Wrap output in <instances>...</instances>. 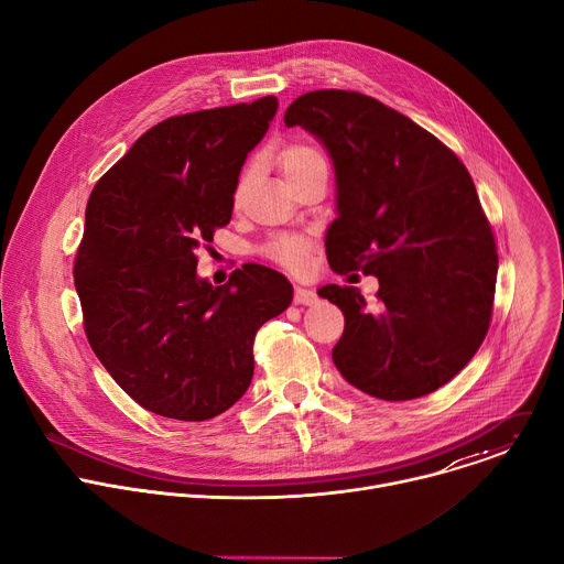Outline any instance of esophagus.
Returning <instances> with one entry per match:
<instances>
[{
    "mask_svg": "<svg viewBox=\"0 0 564 564\" xmlns=\"http://www.w3.org/2000/svg\"><path fill=\"white\" fill-rule=\"evenodd\" d=\"M314 301H316V292L312 288H305V285H296L294 288V303L312 305Z\"/></svg>",
    "mask_w": 564,
    "mask_h": 564,
    "instance_id": "34e87169",
    "label": "esophagus"
}]
</instances>
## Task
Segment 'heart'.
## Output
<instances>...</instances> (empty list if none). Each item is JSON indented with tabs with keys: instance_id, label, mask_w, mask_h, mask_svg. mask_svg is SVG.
<instances>
[{
	"instance_id": "obj_1",
	"label": "heart",
	"mask_w": 564,
	"mask_h": 564,
	"mask_svg": "<svg viewBox=\"0 0 564 564\" xmlns=\"http://www.w3.org/2000/svg\"><path fill=\"white\" fill-rule=\"evenodd\" d=\"M279 165H281V172L285 176V181L292 187L294 183H299L310 172H314L318 167H326V158L316 147L305 144V142H296V144H290V147H285L281 151ZM248 176H250V172H246L243 176H240L238 189L246 185ZM310 250H312L310 236L299 234V231L274 234V236H270L265 240L263 248H261L263 257H268L270 261H274V263H279V265H283L288 270H301L305 265L307 257H310Z\"/></svg>"
}]
</instances>
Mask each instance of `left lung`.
Here are the masks:
<instances>
[{"label":"left lung","instance_id":"obj_1","mask_svg":"<svg viewBox=\"0 0 564 564\" xmlns=\"http://www.w3.org/2000/svg\"><path fill=\"white\" fill-rule=\"evenodd\" d=\"M283 120L333 158L330 268L379 279L377 310L357 288L318 290L346 316L335 366L386 401L442 388L485 341L498 276L496 238L468 170L433 133L357 91L303 94Z\"/></svg>","mask_w":564,"mask_h":564}]
</instances>
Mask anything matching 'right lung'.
I'll return each mask as SVG.
<instances>
[{"mask_svg":"<svg viewBox=\"0 0 564 564\" xmlns=\"http://www.w3.org/2000/svg\"><path fill=\"white\" fill-rule=\"evenodd\" d=\"M276 109L265 96L158 122L91 192L73 265L85 333L155 415L205 422L234 406L254 375L259 328L292 303L290 281L265 265L246 263L218 288L196 274Z\"/></svg>","mask_w":564,"mask_h":564,"instance_id":"right-lung-1","label":"right lung"}]
</instances>
